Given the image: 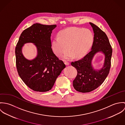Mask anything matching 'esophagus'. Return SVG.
<instances>
[{"label":"esophagus","instance_id":"obj_1","mask_svg":"<svg viewBox=\"0 0 125 125\" xmlns=\"http://www.w3.org/2000/svg\"><path fill=\"white\" fill-rule=\"evenodd\" d=\"M64 63H65V64L66 65H67V66H68V65H69L70 64L69 62H66V61H65V62H64Z\"/></svg>","mask_w":125,"mask_h":125}]
</instances>
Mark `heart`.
I'll list each match as a JSON object with an SVG mask.
<instances>
[{
    "label": "heart",
    "mask_w": 125,
    "mask_h": 125,
    "mask_svg": "<svg viewBox=\"0 0 125 125\" xmlns=\"http://www.w3.org/2000/svg\"><path fill=\"white\" fill-rule=\"evenodd\" d=\"M94 36L88 29L72 27L60 32L52 41V47L55 54L62 56L67 49L69 50L63 55V59L70 60L74 56L80 58L89 51L93 42Z\"/></svg>",
    "instance_id": "1"
}]
</instances>
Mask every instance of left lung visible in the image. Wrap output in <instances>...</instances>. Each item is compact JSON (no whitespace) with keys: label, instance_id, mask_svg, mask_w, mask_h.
<instances>
[{"label":"left lung","instance_id":"left-lung-1","mask_svg":"<svg viewBox=\"0 0 125 125\" xmlns=\"http://www.w3.org/2000/svg\"><path fill=\"white\" fill-rule=\"evenodd\" d=\"M89 24L94 34L91 51L82 59L71 62L72 65L77 71L73 82V88L82 93L93 91L104 82L109 73L112 55V49L106 34L93 23ZM98 52L104 54V63L101 69L95 70L92 62L94 55Z\"/></svg>","mask_w":125,"mask_h":125}]
</instances>
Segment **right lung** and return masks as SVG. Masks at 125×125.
I'll list each match as a JSON object with an SVG mask.
<instances>
[{"label": "right lung", "instance_id": "add662e5", "mask_svg": "<svg viewBox=\"0 0 125 125\" xmlns=\"http://www.w3.org/2000/svg\"><path fill=\"white\" fill-rule=\"evenodd\" d=\"M56 25L36 23L24 30L19 37L15 48L16 67L18 74L31 89L39 92L49 91L61 72L65 68L52 49L51 36ZM33 43L37 55L32 60L26 59L22 49L25 43Z\"/></svg>", "mask_w": 125, "mask_h": 125}]
</instances>
